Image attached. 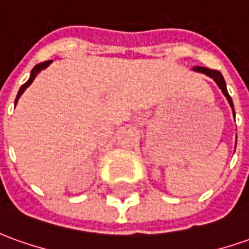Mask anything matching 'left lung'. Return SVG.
I'll return each instance as SVG.
<instances>
[{
  "instance_id": "8db88e82",
  "label": "left lung",
  "mask_w": 249,
  "mask_h": 249,
  "mask_svg": "<svg viewBox=\"0 0 249 249\" xmlns=\"http://www.w3.org/2000/svg\"><path fill=\"white\" fill-rule=\"evenodd\" d=\"M195 71L197 72H200V73H204V75L210 76V77H213L215 83H217L218 86H219V89H222V92H224V95L228 98V101L231 103V109H233V113H234V107H233V102H231V95L228 94V89H226V83L224 80V76L221 75V72L219 71H215V69H209V68H203V67H195L194 68Z\"/></svg>"
}]
</instances>
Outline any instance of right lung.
Returning <instances> with one entry per match:
<instances>
[{"instance_id":"1","label":"right lung","mask_w":249,"mask_h":249,"mask_svg":"<svg viewBox=\"0 0 249 249\" xmlns=\"http://www.w3.org/2000/svg\"><path fill=\"white\" fill-rule=\"evenodd\" d=\"M50 62H52V60L45 61V62H40V64H38V65H35V67H34V69H32V71H31V76H30L28 82L24 83V84H23V86L20 87V89H18V96H16V101H15V103H18L20 95H21V94L24 92V89H27V87H28V86H30V84H31L32 82H34L35 76L38 75V73H39L42 69H45V68H46V67H49V64H50Z\"/></svg>"}]
</instances>
